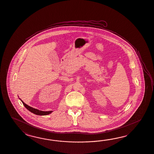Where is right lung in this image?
<instances>
[{
  "instance_id": "1",
  "label": "right lung",
  "mask_w": 154,
  "mask_h": 154,
  "mask_svg": "<svg viewBox=\"0 0 154 154\" xmlns=\"http://www.w3.org/2000/svg\"><path fill=\"white\" fill-rule=\"evenodd\" d=\"M20 100H21V99H20ZM21 100L23 103V106L26 107V108H27L29 111L32 112L35 115H48V114L51 113L52 111H40V110L37 109H35V108L32 107H30L26 104H25V103L23 102L22 100Z\"/></svg>"
}]
</instances>
